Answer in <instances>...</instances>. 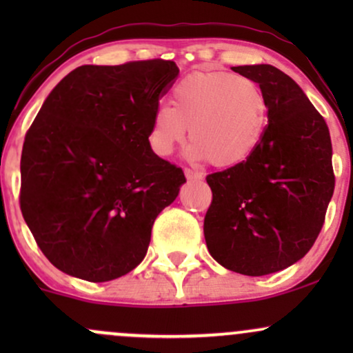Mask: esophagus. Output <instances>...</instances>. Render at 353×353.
<instances>
[{
  "label": "esophagus",
  "instance_id": "1",
  "mask_svg": "<svg viewBox=\"0 0 353 353\" xmlns=\"http://www.w3.org/2000/svg\"><path fill=\"white\" fill-rule=\"evenodd\" d=\"M185 177H188V181H202V172H197V171H192V169H185L184 171Z\"/></svg>",
  "mask_w": 353,
  "mask_h": 353
}]
</instances>
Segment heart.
<instances>
[{
  "instance_id": "heart-1",
  "label": "heart",
  "mask_w": 353,
  "mask_h": 353,
  "mask_svg": "<svg viewBox=\"0 0 353 353\" xmlns=\"http://www.w3.org/2000/svg\"><path fill=\"white\" fill-rule=\"evenodd\" d=\"M269 103L254 79L222 71H194L172 89L171 108L154 112L148 143L154 154L171 156L185 139L189 157L210 159L216 168L245 163L261 144Z\"/></svg>"
}]
</instances>
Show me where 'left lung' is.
<instances>
[{
  "mask_svg": "<svg viewBox=\"0 0 353 353\" xmlns=\"http://www.w3.org/2000/svg\"><path fill=\"white\" fill-rule=\"evenodd\" d=\"M269 103V124L245 163L205 177L209 254L232 272L267 275L295 264L322 230L335 188L325 119L295 81L270 64L236 66Z\"/></svg>",
  "mask_w": 353,
  "mask_h": 353,
  "instance_id": "left-lung-1",
  "label": "left lung"
}]
</instances>
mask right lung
<instances>
[{"label": "right lung", "mask_w": 353, "mask_h": 353, "mask_svg": "<svg viewBox=\"0 0 353 353\" xmlns=\"http://www.w3.org/2000/svg\"><path fill=\"white\" fill-rule=\"evenodd\" d=\"M174 61L76 68L56 84L28 129L19 204L56 269L108 282L143 262L156 217L185 182L149 148Z\"/></svg>", "instance_id": "1"}]
</instances>
